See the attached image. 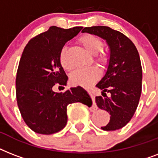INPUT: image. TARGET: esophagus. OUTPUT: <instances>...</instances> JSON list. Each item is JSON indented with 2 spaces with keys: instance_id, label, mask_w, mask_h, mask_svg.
I'll use <instances>...</instances> for the list:
<instances>
[{
  "instance_id": "esophagus-1",
  "label": "esophagus",
  "mask_w": 158,
  "mask_h": 158,
  "mask_svg": "<svg viewBox=\"0 0 158 158\" xmlns=\"http://www.w3.org/2000/svg\"><path fill=\"white\" fill-rule=\"evenodd\" d=\"M94 109H96L97 108V105H96V103H95V102H94Z\"/></svg>"
}]
</instances>
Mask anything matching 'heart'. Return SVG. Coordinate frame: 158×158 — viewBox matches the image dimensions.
<instances>
[{
    "label": "heart",
    "instance_id": "b5f03b06",
    "mask_svg": "<svg viewBox=\"0 0 158 158\" xmlns=\"http://www.w3.org/2000/svg\"><path fill=\"white\" fill-rule=\"evenodd\" d=\"M79 42L83 47L92 54L95 56L97 60L105 62L106 55L102 50V42L97 36L93 34H84L79 38ZM67 48L63 47L60 53V63L65 70H71L72 66L66 60ZM100 75V71L97 67H86L75 69L70 74V82L75 85H89L92 82L95 81Z\"/></svg>",
    "mask_w": 158,
    "mask_h": 158
}]
</instances>
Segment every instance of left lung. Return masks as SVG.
<instances>
[{
  "instance_id": "left-lung-1",
  "label": "left lung",
  "mask_w": 158,
  "mask_h": 158,
  "mask_svg": "<svg viewBox=\"0 0 158 158\" xmlns=\"http://www.w3.org/2000/svg\"><path fill=\"white\" fill-rule=\"evenodd\" d=\"M82 32L106 40L110 55L106 73L96 85L102 90L96 97L100 109L110 113V121L102 130H119L130 122L139 105L142 92V65L135 45L130 38L107 26L85 27ZM111 96L106 97L105 92Z\"/></svg>"
}]
</instances>
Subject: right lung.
<instances>
[{"mask_svg":"<svg viewBox=\"0 0 158 158\" xmlns=\"http://www.w3.org/2000/svg\"><path fill=\"white\" fill-rule=\"evenodd\" d=\"M82 28L52 26L30 39L23 49L16 75V99L24 122L38 134L60 131L66 125L69 104L91 106V99L80 86L63 94L52 90L56 84H66L68 77L60 63V53Z\"/></svg>","mask_w":158,"mask_h":158,"instance_id":"1","label":"right lung"}]
</instances>
